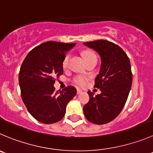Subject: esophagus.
Wrapping results in <instances>:
<instances>
[{
  "mask_svg": "<svg viewBox=\"0 0 153 153\" xmlns=\"http://www.w3.org/2000/svg\"><path fill=\"white\" fill-rule=\"evenodd\" d=\"M82 90H80V89H77V90H76V94H81V93H82Z\"/></svg>",
  "mask_w": 153,
  "mask_h": 153,
  "instance_id": "1",
  "label": "esophagus"
}]
</instances>
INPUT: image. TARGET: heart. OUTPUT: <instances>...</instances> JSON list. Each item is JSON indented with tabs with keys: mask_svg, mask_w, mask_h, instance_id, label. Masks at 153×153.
<instances>
[{
	"mask_svg": "<svg viewBox=\"0 0 153 153\" xmlns=\"http://www.w3.org/2000/svg\"><path fill=\"white\" fill-rule=\"evenodd\" d=\"M82 56L85 59V62L88 60L92 59H97L96 58L95 54L94 53L91 51H84L82 52ZM69 61H70V56H66L64 59L63 62H62V67H63L64 69H67L68 68V65H69ZM87 82V78L84 77V76H76L74 79V82L76 85H79V86H84L85 85Z\"/></svg>",
	"mask_w": 153,
	"mask_h": 153,
	"instance_id": "1",
	"label": "heart"
}]
</instances>
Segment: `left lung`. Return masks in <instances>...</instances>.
<instances>
[{"mask_svg":"<svg viewBox=\"0 0 153 153\" xmlns=\"http://www.w3.org/2000/svg\"><path fill=\"white\" fill-rule=\"evenodd\" d=\"M99 54L101 70L94 80V87L101 93L94 96L88 91L89 101L83 107L88 121L103 125L117 117L123 110L130 92L132 73L130 60L121 47L104 40L83 43Z\"/></svg>","mask_w":153,"mask_h":153,"instance_id":"8db88e82","label":"left lung"}]
</instances>
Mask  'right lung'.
Listing matches in <instances>:
<instances>
[{
	"label": "right lung",
	"mask_w": 153,
	"mask_h": 153,
	"mask_svg": "<svg viewBox=\"0 0 153 153\" xmlns=\"http://www.w3.org/2000/svg\"><path fill=\"white\" fill-rule=\"evenodd\" d=\"M75 43H43L30 50L19 74L22 99L33 117L43 124L57 123L65 116L67 104L76 94L74 86L62 91L53 86L56 77L63 74L62 62Z\"/></svg>",
	"instance_id": "obj_1"
}]
</instances>
